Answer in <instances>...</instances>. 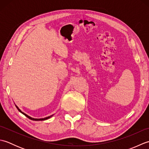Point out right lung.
<instances>
[{
	"instance_id": "1",
	"label": "right lung",
	"mask_w": 149,
	"mask_h": 149,
	"mask_svg": "<svg viewBox=\"0 0 149 149\" xmlns=\"http://www.w3.org/2000/svg\"><path fill=\"white\" fill-rule=\"evenodd\" d=\"M15 106L16 107H17V108L18 109V110L19 111H20L21 113H22V114H23V115H24L25 116H26V117H27V118H29L30 120H34V121H40V120H41V121H42V120H47V119H49V118H50V117H52L54 115H50V116H47V117H45V118H32V117H31V116H29V115H27V114H26V113H24V112H22V111L20 109H19L18 108V107L17 106H16L15 105Z\"/></svg>"
}]
</instances>
